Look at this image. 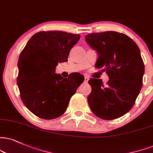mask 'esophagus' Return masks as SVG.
<instances>
[{
	"instance_id": "1",
	"label": "esophagus",
	"mask_w": 153,
	"mask_h": 153,
	"mask_svg": "<svg viewBox=\"0 0 153 153\" xmlns=\"http://www.w3.org/2000/svg\"><path fill=\"white\" fill-rule=\"evenodd\" d=\"M88 80H89V78H88V77H87V76L84 77V82L87 83L88 82Z\"/></svg>"
}]
</instances>
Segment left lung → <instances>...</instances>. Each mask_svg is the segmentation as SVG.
Returning a JSON list of instances; mask_svg holds the SVG:
<instances>
[{
  "mask_svg": "<svg viewBox=\"0 0 153 153\" xmlns=\"http://www.w3.org/2000/svg\"><path fill=\"white\" fill-rule=\"evenodd\" d=\"M85 38L99 56L96 67L103 68L109 78L106 85L100 79L88 81V105L99 118L116 119L131 110L142 88L145 66L140 49L128 36L114 31L89 34Z\"/></svg>",
  "mask_w": 153,
  "mask_h": 153,
  "instance_id": "8db88e82",
  "label": "left lung"
}]
</instances>
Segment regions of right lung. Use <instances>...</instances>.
I'll list each match as a JSON object with an SVG mask.
<instances>
[{
    "mask_svg": "<svg viewBox=\"0 0 153 153\" xmlns=\"http://www.w3.org/2000/svg\"><path fill=\"white\" fill-rule=\"evenodd\" d=\"M79 35L62 31L39 32L20 54L17 84L27 108L43 119H54L67 110L69 100L84 82L80 74L64 78L55 73L58 63L67 62Z\"/></svg>",
    "mask_w": 153,
    "mask_h": 153,
    "instance_id": "add662e5",
    "label": "right lung"
}]
</instances>
